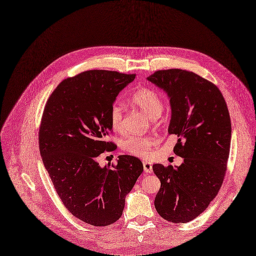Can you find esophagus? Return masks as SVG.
<instances>
[{
    "label": "esophagus",
    "mask_w": 256,
    "mask_h": 256,
    "mask_svg": "<svg viewBox=\"0 0 256 256\" xmlns=\"http://www.w3.org/2000/svg\"><path fill=\"white\" fill-rule=\"evenodd\" d=\"M143 170L146 172H152V163L150 161L143 162Z\"/></svg>",
    "instance_id": "34e87169"
}]
</instances>
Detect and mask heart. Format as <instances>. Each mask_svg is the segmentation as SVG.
Returning a JSON list of instances; mask_svg holds the SVG:
<instances>
[{"instance_id": "obj_1", "label": "heart", "mask_w": 256, "mask_h": 256, "mask_svg": "<svg viewBox=\"0 0 256 256\" xmlns=\"http://www.w3.org/2000/svg\"><path fill=\"white\" fill-rule=\"evenodd\" d=\"M130 102L139 108L146 114V116L154 120L160 117L163 112L162 99L157 92L150 88H140L132 95ZM110 126L113 130L118 132L124 126V110L118 104L114 106L110 114ZM154 140L146 136H128L122 141V148L124 150L138 156V157H146L154 146Z\"/></svg>"}]
</instances>
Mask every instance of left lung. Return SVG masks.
<instances>
[{
	"label": "left lung",
	"instance_id": "left-lung-1",
	"mask_svg": "<svg viewBox=\"0 0 256 256\" xmlns=\"http://www.w3.org/2000/svg\"><path fill=\"white\" fill-rule=\"evenodd\" d=\"M146 80L170 99L168 134L178 136L174 152L180 166L152 165L161 182L154 198L157 212L172 223H187L201 214L223 183L231 142V121L216 86L182 69L160 70Z\"/></svg>",
	"mask_w": 256,
	"mask_h": 256
}]
</instances>
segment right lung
I'll return each mask as SVG.
<instances>
[{"label": "right lung", "mask_w": 256, "mask_h": 256, "mask_svg": "<svg viewBox=\"0 0 256 256\" xmlns=\"http://www.w3.org/2000/svg\"><path fill=\"white\" fill-rule=\"evenodd\" d=\"M134 74L91 70L62 80L46 104L40 128V152L66 208L92 226L118 220L143 164L121 154L110 168L98 156L113 150L110 114L118 94Z\"/></svg>", "instance_id": "right-lung-1"}]
</instances>
